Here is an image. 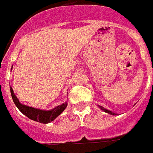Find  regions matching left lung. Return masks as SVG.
Here are the masks:
<instances>
[{
  "label": "left lung",
  "instance_id": "obj_1",
  "mask_svg": "<svg viewBox=\"0 0 153 153\" xmlns=\"http://www.w3.org/2000/svg\"><path fill=\"white\" fill-rule=\"evenodd\" d=\"M99 108H100V109H101V110L104 111V112H106V113H108V114H111V115H117V114H115V113H114V112L108 110V109H106V108H103V107L99 106Z\"/></svg>",
  "mask_w": 153,
  "mask_h": 153
}]
</instances>
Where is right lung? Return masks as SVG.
<instances>
[{
	"instance_id": "right-lung-1",
	"label": "right lung",
	"mask_w": 153,
	"mask_h": 153,
	"mask_svg": "<svg viewBox=\"0 0 153 153\" xmlns=\"http://www.w3.org/2000/svg\"><path fill=\"white\" fill-rule=\"evenodd\" d=\"M10 91H11L13 101H14V104L16 105L17 108H18V110L31 120L38 121V122H40V123L47 124L51 122V121H54L65 110V108L67 106V102H65L61 104V105L56 107L52 110H40V109H37V108H32V107L26 106V105L21 104L18 97L14 95L13 89L11 87H10Z\"/></svg>"
}]
</instances>
